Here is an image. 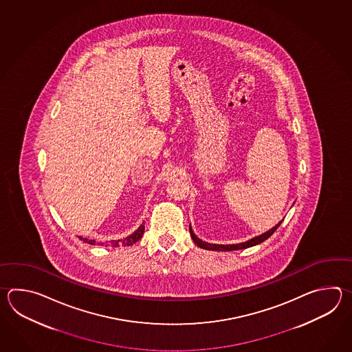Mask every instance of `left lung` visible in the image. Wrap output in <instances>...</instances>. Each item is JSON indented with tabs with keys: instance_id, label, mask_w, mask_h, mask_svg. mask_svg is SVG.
Listing matches in <instances>:
<instances>
[{
	"instance_id": "obj_1",
	"label": "left lung",
	"mask_w": 352,
	"mask_h": 352,
	"mask_svg": "<svg viewBox=\"0 0 352 352\" xmlns=\"http://www.w3.org/2000/svg\"><path fill=\"white\" fill-rule=\"evenodd\" d=\"M282 221H283V220H282ZM282 221H279L274 228H272L270 230H268L267 232H264V234L259 235V236H255L253 239L248 240L245 243L232 244V245H230V244H229V245H223V244H210V243H206V241H202L201 239H199V238L195 235L194 232H192V229H191V226H190V234H191V238L194 240L195 244H196L197 247L201 248V249H206V250H217V252H232V250H239V249H245V248H250L253 247V245H256V244H261L262 241L268 239L270 235L277 230L278 226L282 224Z\"/></svg>"
}]
</instances>
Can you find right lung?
I'll return each mask as SVG.
<instances>
[{"instance_id": "add662e5", "label": "right lung", "mask_w": 352, "mask_h": 352, "mask_svg": "<svg viewBox=\"0 0 352 352\" xmlns=\"http://www.w3.org/2000/svg\"><path fill=\"white\" fill-rule=\"evenodd\" d=\"M143 232H144V225H141L137 230H135L132 235H129L127 236L126 239L123 240H112L111 241V244H112L113 247H120V245H123V247H131V245H133L135 243H137L138 240L142 238ZM80 238V236H79ZM80 240L82 241H85V243H89V244H94L96 241L94 240H88L85 239V238H80Z\"/></svg>"}]
</instances>
